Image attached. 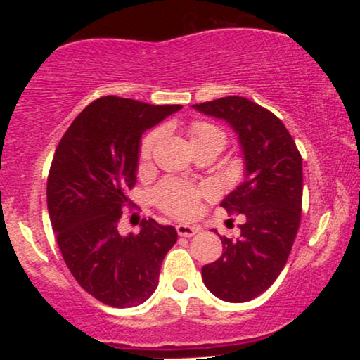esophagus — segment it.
I'll return each mask as SVG.
<instances>
[{
	"mask_svg": "<svg viewBox=\"0 0 360 360\" xmlns=\"http://www.w3.org/2000/svg\"><path fill=\"white\" fill-rule=\"evenodd\" d=\"M176 232L179 237H193V235H196L200 232V226H191V225H176Z\"/></svg>",
	"mask_w": 360,
	"mask_h": 360,
	"instance_id": "esophagus-1",
	"label": "esophagus"
}]
</instances>
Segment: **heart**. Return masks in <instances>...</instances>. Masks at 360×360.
Segmentation results:
<instances>
[{
	"label": "heart",
	"mask_w": 360,
	"mask_h": 360,
	"mask_svg": "<svg viewBox=\"0 0 360 360\" xmlns=\"http://www.w3.org/2000/svg\"><path fill=\"white\" fill-rule=\"evenodd\" d=\"M189 142L194 150L198 147H206L213 146L218 150H221L226 143V135L220 127H217L214 123L205 122V120H196L193 122L188 128ZM160 137H162V130L157 128V130L148 131L146 137L142 139L139 148V166L140 169H146L150 164L152 155L159 143ZM212 196L206 186H198L191 183H184L179 179H166L162 181L152 193L155 205L162 210L164 213L171 214V217L179 218H191L198 213L200 210L201 200L203 198Z\"/></svg>",
	"instance_id": "1"
}]
</instances>
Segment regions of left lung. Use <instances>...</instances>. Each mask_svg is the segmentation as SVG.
<instances>
[{"instance_id":"obj_1","label":"left lung","mask_w":360,"mask_h":360,"mask_svg":"<svg viewBox=\"0 0 360 360\" xmlns=\"http://www.w3.org/2000/svg\"><path fill=\"white\" fill-rule=\"evenodd\" d=\"M194 108L226 120L245 155V181L220 205L229 214H243L240 235L220 237L223 254L201 271L217 298L245 303L266 291L288 262L301 221V154L284 123L247 98L226 96Z\"/></svg>"}]
</instances>
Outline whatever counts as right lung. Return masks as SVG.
<instances>
[{"label": "right lung", "mask_w": 360, "mask_h": 360, "mask_svg": "<svg viewBox=\"0 0 360 360\" xmlns=\"http://www.w3.org/2000/svg\"><path fill=\"white\" fill-rule=\"evenodd\" d=\"M103 96L77 115L53 154L47 206L65 266L101 303L131 308L150 298L166 254L177 240L171 225L143 218L139 233L118 232L137 183L140 137L181 110Z\"/></svg>", "instance_id": "1"}]
</instances>
